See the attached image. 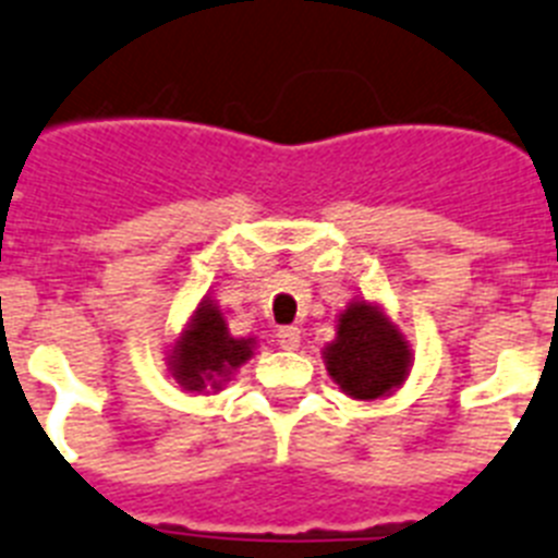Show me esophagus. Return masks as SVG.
<instances>
[{
    "label": "esophagus",
    "instance_id": "1",
    "mask_svg": "<svg viewBox=\"0 0 558 558\" xmlns=\"http://www.w3.org/2000/svg\"><path fill=\"white\" fill-rule=\"evenodd\" d=\"M276 341H279V347L282 350H296L299 344H302V330L293 325H284L276 330Z\"/></svg>",
    "mask_w": 558,
    "mask_h": 558
}]
</instances>
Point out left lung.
I'll list each match as a JSON object with an SVG mask.
<instances>
[{
    "label": "left lung",
    "mask_w": 558,
    "mask_h": 558,
    "mask_svg": "<svg viewBox=\"0 0 558 558\" xmlns=\"http://www.w3.org/2000/svg\"><path fill=\"white\" fill-rule=\"evenodd\" d=\"M325 364L341 392L355 401H375L407 380L412 352L380 307L352 302L338 316L336 341L327 344Z\"/></svg>",
    "instance_id": "left-lung-1"
}]
</instances>
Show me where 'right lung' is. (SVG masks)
Masks as SVG:
<instances>
[{
  "mask_svg": "<svg viewBox=\"0 0 558 558\" xmlns=\"http://www.w3.org/2000/svg\"><path fill=\"white\" fill-rule=\"evenodd\" d=\"M254 355V338H233L220 307L206 299L178 338L169 369L185 392L222 389L228 375Z\"/></svg>",
  "mask_w": 558,
  "mask_h": 558,
  "instance_id": "add662e5",
  "label": "right lung"
}]
</instances>
